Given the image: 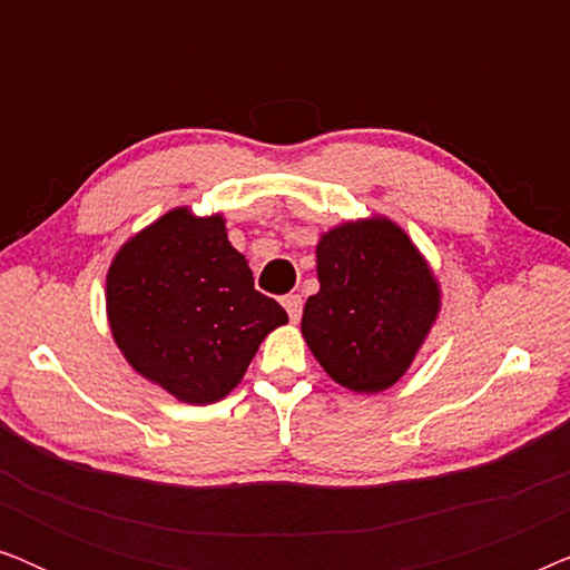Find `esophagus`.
Wrapping results in <instances>:
<instances>
[{"label": "esophagus", "mask_w": 570, "mask_h": 570, "mask_svg": "<svg viewBox=\"0 0 570 570\" xmlns=\"http://www.w3.org/2000/svg\"><path fill=\"white\" fill-rule=\"evenodd\" d=\"M283 306L287 311V316H291V322L298 324V318L303 314V298H301V295H285Z\"/></svg>", "instance_id": "esophagus-1"}]
</instances>
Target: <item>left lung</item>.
Segmentation results:
<instances>
[{"label":"left lung","instance_id":"1","mask_svg":"<svg viewBox=\"0 0 570 570\" xmlns=\"http://www.w3.org/2000/svg\"><path fill=\"white\" fill-rule=\"evenodd\" d=\"M316 275L301 332L318 365L357 394L394 386L439 318L431 264L400 225L371 215L322 233Z\"/></svg>","mask_w":570,"mask_h":570}]
</instances>
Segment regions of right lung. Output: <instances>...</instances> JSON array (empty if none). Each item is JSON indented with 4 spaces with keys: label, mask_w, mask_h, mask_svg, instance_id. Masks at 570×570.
<instances>
[{
    "label": "right lung",
    "mask_w": 570,
    "mask_h": 570,
    "mask_svg": "<svg viewBox=\"0 0 570 570\" xmlns=\"http://www.w3.org/2000/svg\"><path fill=\"white\" fill-rule=\"evenodd\" d=\"M116 347L139 376L186 404H213L240 384L264 337L287 324L254 291L225 217L174 207L116 252L106 275Z\"/></svg>",
    "instance_id": "obj_1"
}]
</instances>
